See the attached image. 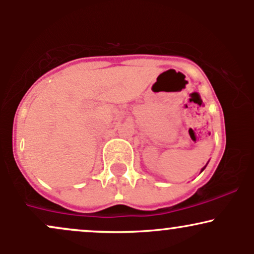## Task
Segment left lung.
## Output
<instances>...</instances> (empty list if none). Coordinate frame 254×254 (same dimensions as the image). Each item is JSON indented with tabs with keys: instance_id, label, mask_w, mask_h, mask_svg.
<instances>
[{
	"instance_id": "left-lung-1",
	"label": "left lung",
	"mask_w": 254,
	"mask_h": 254,
	"mask_svg": "<svg viewBox=\"0 0 254 254\" xmlns=\"http://www.w3.org/2000/svg\"><path fill=\"white\" fill-rule=\"evenodd\" d=\"M203 170H204V168H203ZM203 170H202V171H203Z\"/></svg>"
}]
</instances>
